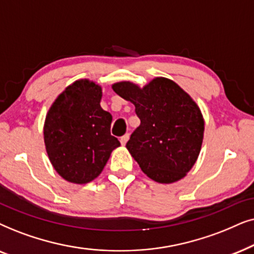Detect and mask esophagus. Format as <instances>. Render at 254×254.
<instances>
[{
  "label": "esophagus",
  "mask_w": 254,
  "mask_h": 254,
  "mask_svg": "<svg viewBox=\"0 0 254 254\" xmlns=\"http://www.w3.org/2000/svg\"><path fill=\"white\" fill-rule=\"evenodd\" d=\"M129 138H130V134L129 133H127V134H124L123 137H121V144L123 145V146H125V144L127 143V140H129Z\"/></svg>",
  "instance_id": "esophagus-1"
}]
</instances>
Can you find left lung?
Here are the masks:
<instances>
[{
	"instance_id": "8db88e82",
	"label": "left lung",
	"mask_w": 254,
	"mask_h": 254,
	"mask_svg": "<svg viewBox=\"0 0 254 254\" xmlns=\"http://www.w3.org/2000/svg\"><path fill=\"white\" fill-rule=\"evenodd\" d=\"M114 92L136 108L140 125L127 148L140 170L159 184L184 179L200 154L204 120L200 107L173 80L157 76L144 87L114 83Z\"/></svg>"
}]
</instances>
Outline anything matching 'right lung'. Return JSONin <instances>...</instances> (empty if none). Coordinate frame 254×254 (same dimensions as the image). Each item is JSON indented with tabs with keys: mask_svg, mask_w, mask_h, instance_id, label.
Listing matches in <instances>:
<instances>
[{
	"mask_svg": "<svg viewBox=\"0 0 254 254\" xmlns=\"http://www.w3.org/2000/svg\"><path fill=\"white\" fill-rule=\"evenodd\" d=\"M102 87L74 81L54 100L44 122V143L54 170L70 184L84 185L102 173L121 146L110 134L113 116L101 108Z\"/></svg>",
	"mask_w": 254,
	"mask_h": 254,
	"instance_id": "obj_1",
	"label": "right lung"
}]
</instances>
